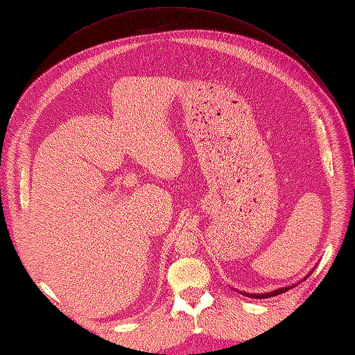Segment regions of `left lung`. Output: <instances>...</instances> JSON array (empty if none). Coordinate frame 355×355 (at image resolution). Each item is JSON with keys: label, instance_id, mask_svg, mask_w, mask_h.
Listing matches in <instances>:
<instances>
[{"label": "left lung", "instance_id": "1", "mask_svg": "<svg viewBox=\"0 0 355 355\" xmlns=\"http://www.w3.org/2000/svg\"><path fill=\"white\" fill-rule=\"evenodd\" d=\"M291 288H282V289H277V291H273V292H269V293H262V295H257V293H250L249 296L250 297H256V300H265V297H270V296H275V295H281L286 291H289Z\"/></svg>", "mask_w": 355, "mask_h": 355}]
</instances>
